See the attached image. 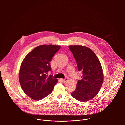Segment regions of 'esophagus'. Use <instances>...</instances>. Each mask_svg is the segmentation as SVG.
<instances>
[{
  "label": "esophagus",
  "instance_id": "34e87169",
  "mask_svg": "<svg viewBox=\"0 0 125 125\" xmlns=\"http://www.w3.org/2000/svg\"><path fill=\"white\" fill-rule=\"evenodd\" d=\"M60 80H61L63 83H65V82H67V81H68L69 79H68V78H66L65 79H61Z\"/></svg>",
  "mask_w": 125,
  "mask_h": 125
}]
</instances>
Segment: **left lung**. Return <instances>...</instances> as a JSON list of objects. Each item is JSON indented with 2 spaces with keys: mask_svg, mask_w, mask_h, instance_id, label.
Masks as SVG:
<instances>
[{
  "mask_svg": "<svg viewBox=\"0 0 125 125\" xmlns=\"http://www.w3.org/2000/svg\"><path fill=\"white\" fill-rule=\"evenodd\" d=\"M77 62L78 70L83 73L76 90L71 95L77 100L86 102L94 98L99 93L103 81V74L100 62L90 48L82 45H70Z\"/></svg>",
  "mask_w": 125,
  "mask_h": 125,
  "instance_id": "1",
  "label": "left lung"
}]
</instances>
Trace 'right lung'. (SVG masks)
<instances>
[{
    "mask_svg": "<svg viewBox=\"0 0 125 125\" xmlns=\"http://www.w3.org/2000/svg\"><path fill=\"white\" fill-rule=\"evenodd\" d=\"M61 46L41 45L35 47L26 56L19 71V80L24 92L30 98L41 100L50 94L58 82L52 75L50 62Z\"/></svg>",
    "mask_w": 125,
    "mask_h": 125,
    "instance_id": "obj_1",
    "label": "right lung"
}]
</instances>
